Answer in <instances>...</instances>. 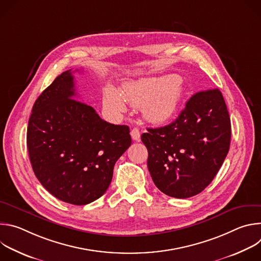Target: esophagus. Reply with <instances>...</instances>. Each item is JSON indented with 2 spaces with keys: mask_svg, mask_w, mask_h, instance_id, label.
Instances as JSON below:
<instances>
[{
  "mask_svg": "<svg viewBox=\"0 0 261 261\" xmlns=\"http://www.w3.org/2000/svg\"><path fill=\"white\" fill-rule=\"evenodd\" d=\"M131 137L133 140L139 141L140 140V131L137 128H133L131 130Z\"/></svg>",
  "mask_w": 261,
  "mask_h": 261,
  "instance_id": "1",
  "label": "esophagus"
}]
</instances>
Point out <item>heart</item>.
I'll use <instances>...</instances> for the list:
<instances>
[{
	"instance_id": "1",
	"label": "heart",
	"mask_w": 261,
	"mask_h": 261,
	"mask_svg": "<svg viewBox=\"0 0 261 261\" xmlns=\"http://www.w3.org/2000/svg\"><path fill=\"white\" fill-rule=\"evenodd\" d=\"M184 95L185 87L178 76L167 75L128 84L122 94L108 86L104 90L103 102L115 113L125 111L126 103L134 107L143 106L144 118L151 123L161 124L175 115Z\"/></svg>"
}]
</instances>
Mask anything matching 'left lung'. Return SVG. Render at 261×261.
<instances>
[{"label":"left lung","mask_w":261,"mask_h":261,"mask_svg":"<svg viewBox=\"0 0 261 261\" xmlns=\"http://www.w3.org/2000/svg\"><path fill=\"white\" fill-rule=\"evenodd\" d=\"M231 125L218 89L194 94L176 120L147 128L141 140L156 187L175 198L192 197L214 179L229 151Z\"/></svg>","instance_id":"left-lung-1"}]
</instances>
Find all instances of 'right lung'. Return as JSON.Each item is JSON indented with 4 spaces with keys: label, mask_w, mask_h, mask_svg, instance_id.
I'll return each instance as SVG.
<instances>
[{
    "label": "right lung",
    "mask_w": 261,
    "mask_h": 261,
    "mask_svg": "<svg viewBox=\"0 0 261 261\" xmlns=\"http://www.w3.org/2000/svg\"><path fill=\"white\" fill-rule=\"evenodd\" d=\"M75 96L72 72L65 71L36 100L27 146L43 187L64 202L85 205L106 192L131 136L128 126L103 121Z\"/></svg>",
    "instance_id": "right-lung-1"
}]
</instances>
